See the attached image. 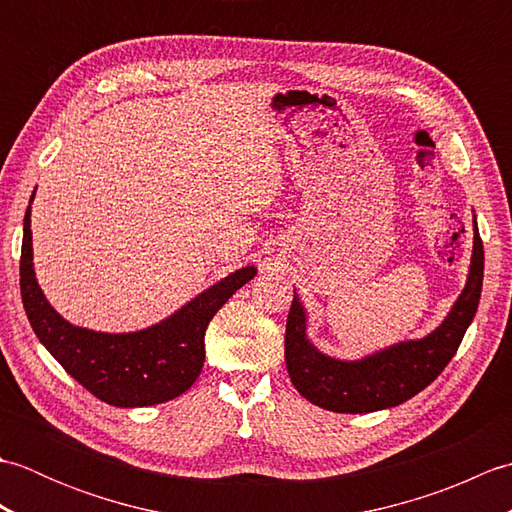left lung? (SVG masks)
I'll list each match as a JSON object with an SVG mask.
<instances>
[{
	"mask_svg": "<svg viewBox=\"0 0 512 512\" xmlns=\"http://www.w3.org/2000/svg\"><path fill=\"white\" fill-rule=\"evenodd\" d=\"M484 248L473 215V255L466 284L447 317L422 339L400 341L354 361L323 354L308 336V312L292 299L286 323V367L292 385L312 405L336 413H369L402 405L449 365L477 312Z\"/></svg>",
	"mask_w": 512,
	"mask_h": 512,
	"instance_id": "left-lung-1",
	"label": "left lung"
}]
</instances>
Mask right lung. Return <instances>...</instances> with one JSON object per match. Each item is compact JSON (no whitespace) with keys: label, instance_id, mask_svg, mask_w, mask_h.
Instances as JSON below:
<instances>
[{"label":"right lung","instance_id":"1","mask_svg":"<svg viewBox=\"0 0 512 512\" xmlns=\"http://www.w3.org/2000/svg\"><path fill=\"white\" fill-rule=\"evenodd\" d=\"M37 189V187H35ZM35 191L30 195V204ZM30 204L24 215L19 286L28 321L39 343L76 383L114 407H149L184 394L204 365V332L224 303L257 275L255 266L202 290L167 319L136 332L81 328L50 306L32 264Z\"/></svg>","mask_w":512,"mask_h":512}]
</instances>
